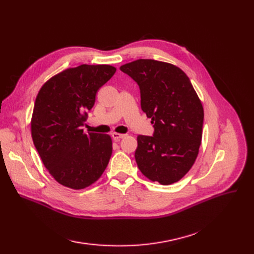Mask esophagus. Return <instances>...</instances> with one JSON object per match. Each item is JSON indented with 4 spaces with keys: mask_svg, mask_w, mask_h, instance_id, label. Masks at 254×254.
<instances>
[{
    "mask_svg": "<svg viewBox=\"0 0 254 254\" xmlns=\"http://www.w3.org/2000/svg\"><path fill=\"white\" fill-rule=\"evenodd\" d=\"M111 137L115 140V141H119L120 139H123L126 137L125 134H118V132H112L111 134Z\"/></svg>",
    "mask_w": 254,
    "mask_h": 254,
    "instance_id": "esophagus-1",
    "label": "esophagus"
}]
</instances>
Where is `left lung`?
I'll return each instance as SVG.
<instances>
[{"instance_id": "1", "label": "left lung", "mask_w": 254, "mask_h": 254, "mask_svg": "<svg viewBox=\"0 0 254 254\" xmlns=\"http://www.w3.org/2000/svg\"><path fill=\"white\" fill-rule=\"evenodd\" d=\"M120 70L138 83L141 108L154 127L153 136L137 138L139 170L163 185L179 181L194 164L203 134V105L190 78L178 66L154 60H137Z\"/></svg>"}]
</instances>
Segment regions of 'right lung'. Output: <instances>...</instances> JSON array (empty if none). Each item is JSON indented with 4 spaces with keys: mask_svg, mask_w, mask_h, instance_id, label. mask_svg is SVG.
<instances>
[{
    "mask_svg": "<svg viewBox=\"0 0 254 254\" xmlns=\"http://www.w3.org/2000/svg\"><path fill=\"white\" fill-rule=\"evenodd\" d=\"M115 72L110 64H81L51 77L38 92L31 120L33 142L49 174L65 188H87L108 166L111 137L85 134L82 126L97 91Z\"/></svg>",
    "mask_w": 254,
    "mask_h": 254,
    "instance_id": "1",
    "label": "right lung"
}]
</instances>
